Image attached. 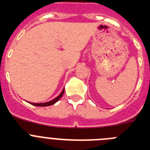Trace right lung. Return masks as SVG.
Listing matches in <instances>:
<instances>
[{
	"mask_svg": "<svg viewBox=\"0 0 150 150\" xmlns=\"http://www.w3.org/2000/svg\"><path fill=\"white\" fill-rule=\"evenodd\" d=\"M64 92V89L62 90V91L61 92L60 95H59L58 97H56L55 99H53V100H50V101H48V102H45V103H30V104H32V105L34 106H38V107H47V106H50V105H52V104H54L55 103H56L58 100H59V99L61 98L62 97V95H63Z\"/></svg>",
	"mask_w": 150,
	"mask_h": 150,
	"instance_id": "add662e5",
	"label": "right lung"
}]
</instances>
